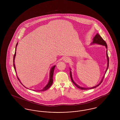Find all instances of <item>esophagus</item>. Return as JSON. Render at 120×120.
<instances>
[{
  "label": "esophagus",
  "mask_w": 120,
  "mask_h": 120,
  "mask_svg": "<svg viewBox=\"0 0 120 120\" xmlns=\"http://www.w3.org/2000/svg\"><path fill=\"white\" fill-rule=\"evenodd\" d=\"M63 60L65 62H68L69 61H70V58H69L68 57H64V58H63Z\"/></svg>",
  "instance_id": "esophagus-1"
}]
</instances>
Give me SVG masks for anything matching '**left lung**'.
I'll return each mask as SVG.
<instances>
[{
  "label": "left lung",
  "instance_id": "1",
  "mask_svg": "<svg viewBox=\"0 0 120 120\" xmlns=\"http://www.w3.org/2000/svg\"><path fill=\"white\" fill-rule=\"evenodd\" d=\"M98 44V45H104L106 49H107V51H106V55H107V60H108V66H107V69L106 70V71H105V73L104 75V76H103V78L101 80V81H100V83H99L98 85H97V86H94L93 87H91V88H84V87H81L80 86L78 85H77L73 80L72 79V74H71V71H70V77H71V81L72 82V83L74 84L75 86H76L77 88H79L80 90H90V89H94V88H95L96 87H97L98 86H99L101 83L102 82L103 80V78L104 77V76H105V75L106 74L107 70H108V69L109 68V57L108 56V46H107V45L106 43V42L104 41V40H103V38L101 37V36L98 34L97 33V34H96V35L94 37V39H93V41H92V42L91 44ZM71 70V69H70Z\"/></svg>",
  "mask_w": 120,
  "mask_h": 120
}]
</instances>
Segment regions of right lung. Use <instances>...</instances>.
Listing matches in <instances>:
<instances>
[{
	"label": "right lung",
	"instance_id": "obj_1",
	"mask_svg": "<svg viewBox=\"0 0 120 120\" xmlns=\"http://www.w3.org/2000/svg\"><path fill=\"white\" fill-rule=\"evenodd\" d=\"M17 44H18V43H17V45H16V49H15V54H14V57H13V66H14V69H15V72H16V68H15V64H14V60H15V56H16V48H17ZM55 66H56L55 65H54V66H53V67L52 68L51 70H50V73H49V74H50L49 75V81L48 83L47 84V85L42 90H34V91H45V90H47L52 86V82H53V72H54V69H55ZM17 77L18 80H19V81L20 82V80L19 79V78H18L17 76ZM20 83L22 84V83H21V82H20ZM22 85H23L22 84ZM24 87H25V86H24Z\"/></svg>",
	"mask_w": 120,
	"mask_h": 120
}]
</instances>
